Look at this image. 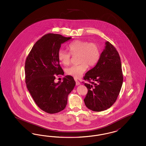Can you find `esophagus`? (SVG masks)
Listing matches in <instances>:
<instances>
[{
  "label": "esophagus",
  "mask_w": 146,
  "mask_h": 146,
  "mask_svg": "<svg viewBox=\"0 0 146 146\" xmlns=\"http://www.w3.org/2000/svg\"><path fill=\"white\" fill-rule=\"evenodd\" d=\"M75 82H76V86H79L80 84V82L79 81H78L77 80L75 79Z\"/></svg>",
  "instance_id": "1"
}]
</instances>
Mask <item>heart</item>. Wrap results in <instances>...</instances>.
I'll return each mask as SVG.
<instances>
[{
    "instance_id": "1",
    "label": "heart",
    "mask_w": 146,
    "mask_h": 146,
    "mask_svg": "<svg viewBox=\"0 0 146 146\" xmlns=\"http://www.w3.org/2000/svg\"><path fill=\"white\" fill-rule=\"evenodd\" d=\"M70 52L60 49L58 52L59 62L65 65H68L71 62V54L74 56L79 54L78 65H73L67 68V74L75 78H79L87 70L88 65L94 66L97 64L100 57V48L95 42H89L87 40H76L69 44Z\"/></svg>"
}]
</instances>
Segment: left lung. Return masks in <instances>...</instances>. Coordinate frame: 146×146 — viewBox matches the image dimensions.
<instances>
[{"mask_svg": "<svg viewBox=\"0 0 146 146\" xmlns=\"http://www.w3.org/2000/svg\"><path fill=\"white\" fill-rule=\"evenodd\" d=\"M98 62L84 76L88 93L84 98L86 106L94 111L106 110L115 102L123 82L121 60L113 45L106 42Z\"/></svg>", "mask_w": 146, "mask_h": 146, "instance_id": "left-lung-1", "label": "left lung"}]
</instances>
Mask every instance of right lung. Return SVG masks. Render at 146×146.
<instances>
[{
	"label": "right lung",
	"instance_id": "right-lung-1",
	"mask_svg": "<svg viewBox=\"0 0 146 146\" xmlns=\"http://www.w3.org/2000/svg\"><path fill=\"white\" fill-rule=\"evenodd\" d=\"M60 34H48L37 40L27 58L26 84L36 104L48 113H56L66 106L67 97L74 88L73 78L66 75L63 81L54 82V74L64 75L58 52L62 43L71 40Z\"/></svg>",
	"mask_w": 146,
	"mask_h": 146
}]
</instances>
